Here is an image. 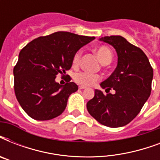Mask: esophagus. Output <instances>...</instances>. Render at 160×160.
<instances>
[{
	"label": "esophagus",
	"mask_w": 160,
	"mask_h": 160,
	"mask_svg": "<svg viewBox=\"0 0 160 160\" xmlns=\"http://www.w3.org/2000/svg\"><path fill=\"white\" fill-rule=\"evenodd\" d=\"M85 88H86V86H85V85H80V86H79V89H80V90H84Z\"/></svg>",
	"instance_id": "esophagus-1"
}]
</instances>
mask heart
<instances>
[{
  "label": "heart",
  "mask_w": 160,
  "mask_h": 160,
  "mask_svg": "<svg viewBox=\"0 0 160 160\" xmlns=\"http://www.w3.org/2000/svg\"><path fill=\"white\" fill-rule=\"evenodd\" d=\"M95 53L98 55L102 64L109 63L111 61L112 52L107 46H102L98 47L95 49ZM80 57H81V51H76L72 59V63L75 66L80 64ZM99 79H100L99 75L89 72H79L74 75V80H75V82H77L80 85H87V86L95 84Z\"/></svg>",
  "instance_id": "heart-1"
}]
</instances>
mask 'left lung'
Listing matches in <instances>:
<instances>
[{
  "label": "left lung",
  "mask_w": 160,
  "mask_h": 160,
  "mask_svg": "<svg viewBox=\"0 0 160 160\" xmlns=\"http://www.w3.org/2000/svg\"><path fill=\"white\" fill-rule=\"evenodd\" d=\"M99 41L112 46L118 55L115 70L100 83L106 95L100 90L87 102L88 112L99 123L117 128L129 124L137 116L151 93L153 68L141 49L120 36H105ZM107 93V92H106Z\"/></svg>",
  "instance_id": "1"
}]
</instances>
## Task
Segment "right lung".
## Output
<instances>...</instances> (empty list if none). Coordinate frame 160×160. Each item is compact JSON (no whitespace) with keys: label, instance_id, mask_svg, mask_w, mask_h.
<instances>
[{"label":"right lung","instance_id":"add662e5","mask_svg":"<svg viewBox=\"0 0 160 160\" xmlns=\"http://www.w3.org/2000/svg\"><path fill=\"white\" fill-rule=\"evenodd\" d=\"M95 39L57 31L35 39L21 50L13 70L14 88L19 104L29 116L48 120L62 114L78 86L70 81L59 85L56 75L70 70L75 52Z\"/></svg>","mask_w":160,"mask_h":160}]
</instances>
